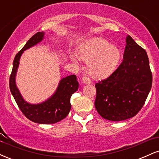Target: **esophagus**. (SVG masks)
I'll return each instance as SVG.
<instances>
[{"label": "esophagus", "mask_w": 159, "mask_h": 159, "mask_svg": "<svg viewBox=\"0 0 159 159\" xmlns=\"http://www.w3.org/2000/svg\"><path fill=\"white\" fill-rule=\"evenodd\" d=\"M82 81H83V83L85 84H90L91 83V80H89V78L86 76H84L82 78Z\"/></svg>", "instance_id": "34e87169"}]
</instances>
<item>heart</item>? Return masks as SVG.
I'll return each mask as SVG.
<instances>
[{
    "label": "heart",
    "instance_id": "b5f03b06",
    "mask_svg": "<svg viewBox=\"0 0 159 159\" xmlns=\"http://www.w3.org/2000/svg\"><path fill=\"white\" fill-rule=\"evenodd\" d=\"M78 57L89 62V71L93 77L103 78L115 71L121 54L108 41L98 38L85 43L78 50Z\"/></svg>",
    "mask_w": 159,
    "mask_h": 159
}]
</instances>
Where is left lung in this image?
I'll return each mask as SVG.
<instances>
[{
  "mask_svg": "<svg viewBox=\"0 0 159 159\" xmlns=\"http://www.w3.org/2000/svg\"><path fill=\"white\" fill-rule=\"evenodd\" d=\"M152 83L146 50L128 35L121 64L106 79L95 84V108L106 120L131 118L144 105Z\"/></svg>",
  "mask_w": 159,
  "mask_h": 159,
  "instance_id": "8db88e82",
  "label": "left lung"
}]
</instances>
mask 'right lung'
<instances>
[{
    "instance_id": "add662e5",
    "label": "right lung",
    "mask_w": 159,
    "mask_h": 159,
    "mask_svg": "<svg viewBox=\"0 0 159 159\" xmlns=\"http://www.w3.org/2000/svg\"><path fill=\"white\" fill-rule=\"evenodd\" d=\"M43 32H38L28 40L24 48L16 54L13 61L12 73L9 76V89L17 105L24 115L30 120L37 124H56L68 115L71 108L70 98L79 88L76 75L68 76L59 83L56 93L50 99L38 105H31L24 100L15 82L19 59L24 50L40 42L44 37Z\"/></svg>"
}]
</instances>
